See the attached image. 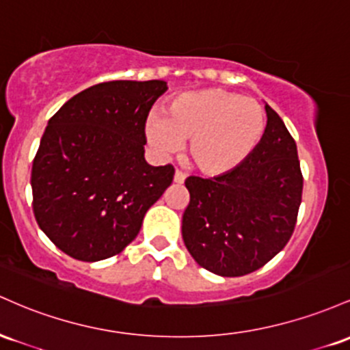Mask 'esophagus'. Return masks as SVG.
Wrapping results in <instances>:
<instances>
[{"mask_svg":"<svg viewBox=\"0 0 350 350\" xmlns=\"http://www.w3.org/2000/svg\"><path fill=\"white\" fill-rule=\"evenodd\" d=\"M174 182L175 183H183V182H185V174H183V172H180V170H176L175 175H174Z\"/></svg>","mask_w":350,"mask_h":350,"instance_id":"obj_1","label":"esophagus"}]
</instances>
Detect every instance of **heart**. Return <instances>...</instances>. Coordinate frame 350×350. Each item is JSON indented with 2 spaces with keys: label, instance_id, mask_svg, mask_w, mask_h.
Wrapping results in <instances>:
<instances>
[{
  "label": "heart",
  "instance_id": "1",
  "mask_svg": "<svg viewBox=\"0 0 350 350\" xmlns=\"http://www.w3.org/2000/svg\"><path fill=\"white\" fill-rule=\"evenodd\" d=\"M266 133L260 102L225 89H203L178 96L152 116L147 142L159 154L174 152L190 140V162L205 175H223L250 159Z\"/></svg>",
  "mask_w": 350,
  "mask_h": 350
}]
</instances>
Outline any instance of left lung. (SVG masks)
Masks as SVG:
<instances>
[{
	"label": "left lung",
	"instance_id": "8db88e82",
	"mask_svg": "<svg viewBox=\"0 0 350 350\" xmlns=\"http://www.w3.org/2000/svg\"><path fill=\"white\" fill-rule=\"evenodd\" d=\"M268 125L256 150L234 170L188 176L182 221L187 250L219 276H245L288 245L302 198L297 147L281 117L266 105Z\"/></svg>",
	"mask_w": 350,
	"mask_h": 350
}]
</instances>
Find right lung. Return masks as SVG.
Masks as SVG:
<instances>
[{
  "label": "right lung",
  "mask_w": 350,
  "mask_h": 350,
  "mask_svg": "<svg viewBox=\"0 0 350 350\" xmlns=\"http://www.w3.org/2000/svg\"><path fill=\"white\" fill-rule=\"evenodd\" d=\"M163 81H109L49 119L33 160V211L59 250L79 261L119 254L174 180V165L144 159L145 122Z\"/></svg>",
  "instance_id": "right-lung-1"
}]
</instances>
